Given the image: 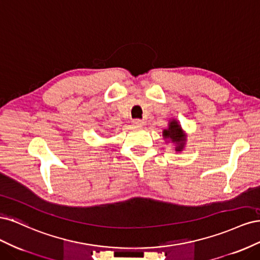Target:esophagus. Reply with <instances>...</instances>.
Wrapping results in <instances>:
<instances>
[{
	"label": "esophagus",
	"instance_id": "obj_1",
	"mask_svg": "<svg viewBox=\"0 0 260 260\" xmlns=\"http://www.w3.org/2000/svg\"><path fill=\"white\" fill-rule=\"evenodd\" d=\"M132 123H133V127L135 128H141V127H143V121L142 120H140V119H136V120H133L132 121Z\"/></svg>",
	"mask_w": 260,
	"mask_h": 260
}]
</instances>
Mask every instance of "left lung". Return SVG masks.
Listing matches in <instances>:
<instances>
[{"label": "left lung", "instance_id": "1", "mask_svg": "<svg viewBox=\"0 0 260 260\" xmlns=\"http://www.w3.org/2000/svg\"><path fill=\"white\" fill-rule=\"evenodd\" d=\"M162 137L166 140V143L171 142L175 145L176 152H182L186 144V133L181 127L180 122L172 118L168 121V128L162 130Z\"/></svg>", "mask_w": 260, "mask_h": 260}]
</instances>
